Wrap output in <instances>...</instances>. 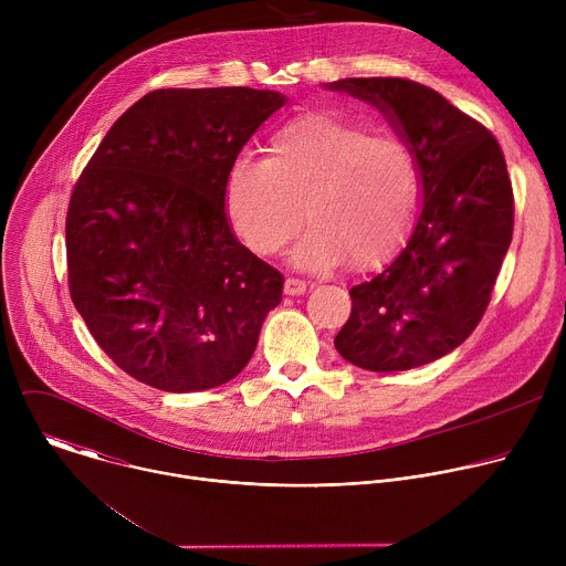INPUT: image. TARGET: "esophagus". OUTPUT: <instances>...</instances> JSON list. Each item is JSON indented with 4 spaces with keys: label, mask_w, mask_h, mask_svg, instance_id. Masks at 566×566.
I'll return each mask as SVG.
<instances>
[{
    "label": "esophagus",
    "mask_w": 566,
    "mask_h": 566,
    "mask_svg": "<svg viewBox=\"0 0 566 566\" xmlns=\"http://www.w3.org/2000/svg\"><path fill=\"white\" fill-rule=\"evenodd\" d=\"M306 291V282L300 277H286L284 280V293L286 295H300Z\"/></svg>",
    "instance_id": "obj_1"
}]
</instances>
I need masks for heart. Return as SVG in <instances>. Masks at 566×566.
<instances>
[{"instance_id": "1", "label": "heart", "mask_w": 566, "mask_h": 566, "mask_svg": "<svg viewBox=\"0 0 566 566\" xmlns=\"http://www.w3.org/2000/svg\"><path fill=\"white\" fill-rule=\"evenodd\" d=\"M421 195L415 149L396 134H371L334 114L295 118L266 140V158L237 156L223 203L244 244L273 255L311 223L295 262L325 269L345 260L369 269L408 237Z\"/></svg>"}]
</instances>
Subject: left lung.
I'll return each instance as SVG.
<instances>
[{"instance_id":"1","label":"left lung","mask_w":566,"mask_h":566,"mask_svg":"<svg viewBox=\"0 0 566 566\" xmlns=\"http://www.w3.org/2000/svg\"><path fill=\"white\" fill-rule=\"evenodd\" d=\"M329 90L374 103L417 154L423 208L408 247L356 284L338 354L369 371H406L459 347L489 308L513 239L515 197L489 127L408 77H347Z\"/></svg>"}]
</instances>
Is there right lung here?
<instances>
[{
	"label": "right lung",
	"instance_id": "right-lung-1",
	"mask_svg": "<svg viewBox=\"0 0 566 566\" xmlns=\"http://www.w3.org/2000/svg\"><path fill=\"white\" fill-rule=\"evenodd\" d=\"M284 96L156 90L107 132L66 210L69 293L98 347L164 391L228 382L282 302L277 269L239 244L223 206L237 154Z\"/></svg>",
	"mask_w": 566,
	"mask_h": 566
}]
</instances>
